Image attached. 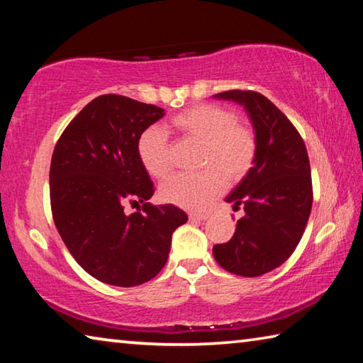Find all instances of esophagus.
I'll use <instances>...</instances> for the list:
<instances>
[{
  "instance_id": "obj_1",
  "label": "esophagus",
  "mask_w": 363,
  "mask_h": 363,
  "mask_svg": "<svg viewBox=\"0 0 363 363\" xmlns=\"http://www.w3.org/2000/svg\"><path fill=\"white\" fill-rule=\"evenodd\" d=\"M210 216H211L210 211H201V213L190 211L189 213V219H192V220H206Z\"/></svg>"
}]
</instances>
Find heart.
<instances>
[{"label": "heart", "mask_w": 363, "mask_h": 363, "mask_svg": "<svg viewBox=\"0 0 363 363\" xmlns=\"http://www.w3.org/2000/svg\"><path fill=\"white\" fill-rule=\"evenodd\" d=\"M169 130L184 140L200 143L196 173L171 177L160 187L168 203L200 210L211 203L229 186L242 182L257 157V138L253 128L238 121L237 113L216 104H196L169 120ZM136 153L143 168L155 179L173 171V155L163 130L150 126L139 134Z\"/></svg>", "instance_id": "1"}]
</instances>
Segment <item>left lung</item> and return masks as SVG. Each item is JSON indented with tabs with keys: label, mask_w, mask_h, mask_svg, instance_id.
I'll return each instance as SVG.
<instances>
[{
	"label": "left lung",
	"mask_w": 363,
	"mask_h": 363,
	"mask_svg": "<svg viewBox=\"0 0 363 363\" xmlns=\"http://www.w3.org/2000/svg\"><path fill=\"white\" fill-rule=\"evenodd\" d=\"M247 108L257 138V157L248 176L227 196L245 216L227 243L214 245V259L242 277H259L284 264L296 250L309 219L311 164L304 140L284 112L250 89L216 94Z\"/></svg>",
	"instance_id": "8db88e82"
}]
</instances>
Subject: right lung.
<instances>
[{
    "label": "right lung",
    "mask_w": 363,
    "mask_h": 363,
    "mask_svg": "<svg viewBox=\"0 0 363 363\" xmlns=\"http://www.w3.org/2000/svg\"><path fill=\"white\" fill-rule=\"evenodd\" d=\"M164 110L118 94L96 97L60 134L49 169L51 211L67 250L104 284H145L168 261L171 235L187 223L174 205H152L139 134ZM138 210L124 213V203Z\"/></svg>",
    "instance_id": "right-lung-1"
}]
</instances>
